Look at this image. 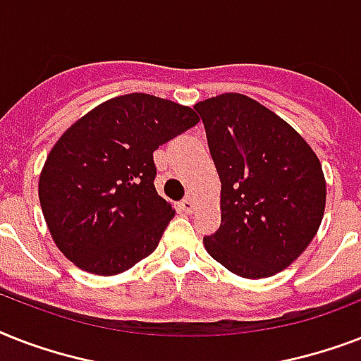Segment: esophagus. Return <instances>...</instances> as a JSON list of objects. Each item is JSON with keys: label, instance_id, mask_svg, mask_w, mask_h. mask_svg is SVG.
I'll use <instances>...</instances> for the list:
<instances>
[{"label": "esophagus", "instance_id": "1", "mask_svg": "<svg viewBox=\"0 0 361 361\" xmlns=\"http://www.w3.org/2000/svg\"><path fill=\"white\" fill-rule=\"evenodd\" d=\"M192 208H195V200H192L191 195H187V197L180 202V209L181 212H185V214H191Z\"/></svg>", "mask_w": 361, "mask_h": 361}]
</instances>
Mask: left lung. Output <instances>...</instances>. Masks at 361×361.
I'll return each instance as SVG.
<instances>
[{"label":"left lung","instance_id":"8db88e82","mask_svg":"<svg viewBox=\"0 0 361 361\" xmlns=\"http://www.w3.org/2000/svg\"><path fill=\"white\" fill-rule=\"evenodd\" d=\"M195 110L221 178V226L204 247L240 277L275 275L319 231L326 206L319 157L285 120L241 93Z\"/></svg>","mask_w":361,"mask_h":361}]
</instances>
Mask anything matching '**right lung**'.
I'll return each instance as SVG.
<instances>
[{"mask_svg": "<svg viewBox=\"0 0 361 361\" xmlns=\"http://www.w3.org/2000/svg\"><path fill=\"white\" fill-rule=\"evenodd\" d=\"M197 123L189 106L129 93L65 130L42 166L39 200L71 262L116 275L155 251L174 209L155 191L153 152Z\"/></svg>", "mask_w": 361, "mask_h": 361, "instance_id": "right-lung-1", "label": "right lung"}]
</instances>
